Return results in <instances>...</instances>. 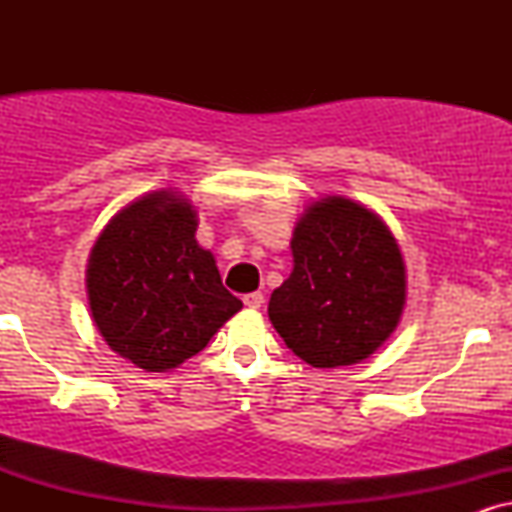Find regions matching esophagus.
Returning <instances> with one entry per match:
<instances>
[{"instance_id": "1", "label": "esophagus", "mask_w": 512, "mask_h": 512, "mask_svg": "<svg viewBox=\"0 0 512 512\" xmlns=\"http://www.w3.org/2000/svg\"><path fill=\"white\" fill-rule=\"evenodd\" d=\"M243 303L248 305L250 310L262 308V303H264V293H260V291H252V293H248V296H243Z\"/></svg>"}]
</instances>
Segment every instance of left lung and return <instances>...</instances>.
<instances>
[{
  "label": "left lung",
  "mask_w": 512,
  "mask_h": 512,
  "mask_svg": "<svg viewBox=\"0 0 512 512\" xmlns=\"http://www.w3.org/2000/svg\"><path fill=\"white\" fill-rule=\"evenodd\" d=\"M293 272L269 298V320L313 368L363 361L395 332L404 262L387 226L344 197L310 204L291 240Z\"/></svg>",
  "instance_id": "left-lung-1"
}]
</instances>
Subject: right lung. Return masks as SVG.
<instances>
[{
  "mask_svg": "<svg viewBox=\"0 0 512 512\" xmlns=\"http://www.w3.org/2000/svg\"><path fill=\"white\" fill-rule=\"evenodd\" d=\"M195 231L190 204L161 190L117 211L91 250L86 286L98 332L149 373L199 354L243 308Z\"/></svg>",
  "mask_w": 512,
  "mask_h": 512,
  "instance_id": "add662e5",
  "label": "right lung"
}]
</instances>
